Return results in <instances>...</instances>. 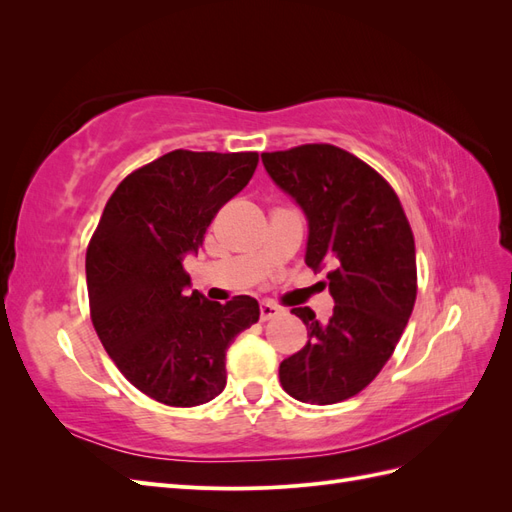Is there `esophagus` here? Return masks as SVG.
<instances>
[{"label": "esophagus", "instance_id": "obj_1", "mask_svg": "<svg viewBox=\"0 0 512 512\" xmlns=\"http://www.w3.org/2000/svg\"><path fill=\"white\" fill-rule=\"evenodd\" d=\"M280 314V307H275L273 303H260V320H271Z\"/></svg>", "mask_w": 512, "mask_h": 512}]
</instances>
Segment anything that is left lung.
<instances>
[{
	"label": "left lung",
	"instance_id": "left-lung-1",
	"mask_svg": "<svg viewBox=\"0 0 512 512\" xmlns=\"http://www.w3.org/2000/svg\"><path fill=\"white\" fill-rule=\"evenodd\" d=\"M262 164L305 215V265L333 267V316L320 322L309 307H292L307 344L280 363V382L305 404H337L380 374L410 320L412 230L391 185L344 149L301 145L262 153Z\"/></svg>",
	"mask_w": 512,
	"mask_h": 512
}]
</instances>
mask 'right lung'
Segmentation results:
<instances>
[{
    "label": "right lung",
    "instance_id": "1",
    "mask_svg": "<svg viewBox=\"0 0 512 512\" xmlns=\"http://www.w3.org/2000/svg\"><path fill=\"white\" fill-rule=\"evenodd\" d=\"M256 166L254 151H170L119 183L91 237L85 271L96 333L121 374L160 404L192 408L218 397L228 346L258 322L256 299L209 301L188 290L183 271Z\"/></svg>",
    "mask_w": 512,
    "mask_h": 512
}]
</instances>
